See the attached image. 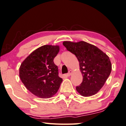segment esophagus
I'll return each mask as SVG.
<instances>
[{
	"label": "esophagus",
	"mask_w": 126,
	"mask_h": 126,
	"mask_svg": "<svg viewBox=\"0 0 126 126\" xmlns=\"http://www.w3.org/2000/svg\"><path fill=\"white\" fill-rule=\"evenodd\" d=\"M72 71H71V70H70V71H68V73L67 74V75L68 76V77H70V76L72 74Z\"/></svg>",
	"instance_id": "obj_1"
}]
</instances>
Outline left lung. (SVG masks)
<instances>
[{
	"label": "left lung",
	"mask_w": 126,
	"mask_h": 126,
	"mask_svg": "<svg viewBox=\"0 0 126 126\" xmlns=\"http://www.w3.org/2000/svg\"><path fill=\"white\" fill-rule=\"evenodd\" d=\"M63 45L79 61L83 78L80 85L76 87L77 91L83 96L96 94L110 75L112 65L109 56L96 46L84 41H65Z\"/></svg>",
	"instance_id": "1"
}]
</instances>
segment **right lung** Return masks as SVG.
<instances>
[{"mask_svg": "<svg viewBox=\"0 0 126 126\" xmlns=\"http://www.w3.org/2000/svg\"><path fill=\"white\" fill-rule=\"evenodd\" d=\"M59 51L58 46H43L33 51L21 64V80L28 90L39 98L52 97L62 82L58 75V66L54 62Z\"/></svg>", "mask_w": 126, "mask_h": 126, "instance_id": "right-lung-1", "label": "right lung"}]
</instances>
